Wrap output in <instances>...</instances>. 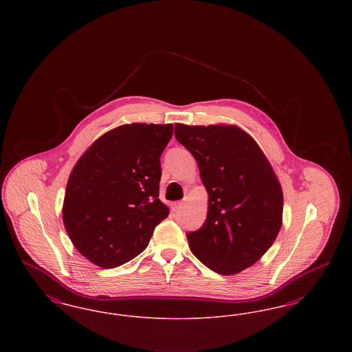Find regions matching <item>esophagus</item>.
Wrapping results in <instances>:
<instances>
[{"instance_id": "1", "label": "esophagus", "mask_w": 352, "mask_h": 352, "mask_svg": "<svg viewBox=\"0 0 352 352\" xmlns=\"http://www.w3.org/2000/svg\"><path fill=\"white\" fill-rule=\"evenodd\" d=\"M181 208H182V201H174V203L171 204V210H173L174 212H178Z\"/></svg>"}]
</instances>
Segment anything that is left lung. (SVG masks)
<instances>
[{"mask_svg": "<svg viewBox=\"0 0 352 352\" xmlns=\"http://www.w3.org/2000/svg\"><path fill=\"white\" fill-rule=\"evenodd\" d=\"M208 192L201 228L187 232L190 250L207 268L234 274L258 261L283 224V190L251 135L234 125L175 124Z\"/></svg>", "mask_w": 352, "mask_h": 352, "instance_id": "8db88e82", "label": "left lung"}]
</instances>
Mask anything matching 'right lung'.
Masks as SVG:
<instances>
[{
    "label": "right lung",
    "mask_w": 352,
    "mask_h": 352,
    "mask_svg": "<svg viewBox=\"0 0 352 352\" xmlns=\"http://www.w3.org/2000/svg\"><path fill=\"white\" fill-rule=\"evenodd\" d=\"M171 124H126L102 134L71 171L63 223L75 248L111 269L144 251L168 208L158 199Z\"/></svg>",
    "instance_id": "obj_1"
}]
</instances>
